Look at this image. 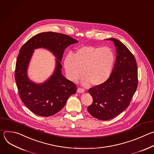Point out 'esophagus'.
Masks as SVG:
<instances>
[{
    "mask_svg": "<svg viewBox=\"0 0 154 154\" xmlns=\"http://www.w3.org/2000/svg\"><path fill=\"white\" fill-rule=\"evenodd\" d=\"M77 92H79V93H83V92H85V89H82V88H77Z\"/></svg>",
    "mask_w": 154,
    "mask_h": 154,
    "instance_id": "esophagus-1",
    "label": "esophagus"
}]
</instances>
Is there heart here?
Returning a JSON list of instances; mask_svg holds the SVG:
<instances>
[{"label":"heart","mask_w":154,"mask_h":154,"mask_svg":"<svg viewBox=\"0 0 154 154\" xmlns=\"http://www.w3.org/2000/svg\"><path fill=\"white\" fill-rule=\"evenodd\" d=\"M115 62V56L108 47L83 46L79 48L74 56L68 55L64 60V67L68 79L75 81L82 75V84L93 86L104 83L109 78ZM83 72H82V71Z\"/></svg>","instance_id":"b5f03b06"}]
</instances>
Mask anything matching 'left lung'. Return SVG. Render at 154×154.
Returning a JSON list of instances; mask_svg holds the SVG:
<instances>
[{"label":"left lung","mask_w":154,"mask_h":154,"mask_svg":"<svg viewBox=\"0 0 154 154\" xmlns=\"http://www.w3.org/2000/svg\"><path fill=\"white\" fill-rule=\"evenodd\" d=\"M116 49V60L112 73L106 82L88 90L92 103L88 111L100 120L112 119L129 105L138 86L137 65L128 48L117 39L111 38Z\"/></svg>","instance_id":"obj_1"}]
</instances>
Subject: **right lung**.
Masks as SVG:
<instances>
[{
    "label": "right lung",
    "mask_w": 154,
    "mask_h": 154,
    "mask_svg": "<svg viewBox=\"0 0 154 154\" xmlns=\"http://www.w3.org/2000/svg\"><path fill=\"white\" fill-rule=\"evenodd\" d=\"M77 42L68 35L45 32L31 37L20 48L14 77L22 101L33 113L43 117L53 116L64 107L69 96L76 92V85L62 74L60 62L65 49ZM38 48L48 50L57 59L53 74L42 84L31 81L27 72L34 49Z\"/></svg>",
    "instance_id": "1"
}]
</instances>
